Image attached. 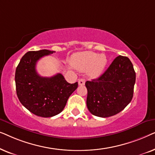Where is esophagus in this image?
I'll return each instance as SVG.
<instances>
[{"label":"esophagus","mask_w":155,"mask_h":155,"mask_svg":"<svg viewBox=\"0 0 155 155\" xmlns=\"http://www.w3.org/2000/svg\"><path fill=\"white\" fill-rule=\"evenodd\" d=\"M84 83H85V80L84 79H80L78 80V84H79V85L82 86V85H84Z\"/></svg>","instance_id":"34e87169"}]
</instances>
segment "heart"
<instances>
[{
	"mask_svg": "<svg viewBox=\"0 0 155 155\" xmlns=\"http://www.w3.org/2000/svg\"><path fill=\"white\" fill-rule=\"evenodd\" d=\"M107 63L104 55H99L92 51L76 53L72 58V65L80 71H88L92 78H97L102 73Z\"/></svg>",
	"mask_w": 155,
	"mask_h": 155,
	"instance_id": "b5f03b06",
	"label": "heart"
}]
</instances>
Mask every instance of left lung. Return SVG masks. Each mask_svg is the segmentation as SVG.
<instances>
[{"label":"left lung","mask_w":155,"mask_h":155,"mask_svg":"<svg viewBox=\"0 0 155 155\" xmlns=\"http://www.w3.org/2000/svg\"><path fill=\"white\" fill-rule=\"evenodd\" d=\"M135 72L128 57L118 56L97 79L87 81V107L93 115L107 118L124 110L132 100Z\"/></svg>","instance_id":"8db88e82"}]
</instances>
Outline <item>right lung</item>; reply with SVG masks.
<instances>
[{"instance_id":"right-lung-1","label":"right lung","mask_w":155,"mask_h":155,"mask_svg":"<svg viewBox=\"0 0 155 155\" xmlns=\"http://www.w3.org/2000/svg\"><path fill=\"white\" fill-rule=\"evenodd\" d=\"M55 51L46 49L26 53L15 71L16 92L21 104L31 113L41 117H52L64 109L68 99L78 84H70L62 74L41 77L36 64L42 57Z\"/></svg>"}]
</instances>
